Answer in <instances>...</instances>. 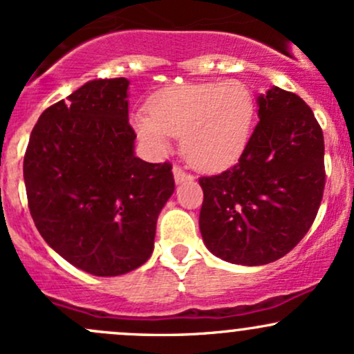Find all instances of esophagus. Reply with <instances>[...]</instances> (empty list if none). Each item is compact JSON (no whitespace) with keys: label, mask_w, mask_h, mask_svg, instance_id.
<instances>
[{"label":"esophagus","mask_w":354,"mask_h":354,"mask_svg":"<svg viewBox=\"0 0 354 354\" xmlns=\"http://www.w3.org/2000/svg\"><path fill=\"white\" fill-rule=\"evenodd\" d=\"M173 174H174V181H176V183H183V181H188L193 178L192 174L186 173L183 168H180V166H174Z\"/></svg>","instance_id":"obj_1"}]
</instances>
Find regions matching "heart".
Segmentation results:
<instances>
[{
    "label": "heart",
    "instance_id": "heart-1",
    "mask_svg": "<svg viewBox=\"0 0 354 354\" xmlns=\"http://www.w3.org/2000/svg\"><path fill=\"white\" fill-rule=\"evenodd\" d=\"M255 118L250 88L239 80L178 85L151 100L149 115L136 118L139 136L166 151L181 136L186 159L200 169L234 165L245 149Z\"/></svg>",
    "mask_w": 354,
    "mask_h": 354
}]
</instances>
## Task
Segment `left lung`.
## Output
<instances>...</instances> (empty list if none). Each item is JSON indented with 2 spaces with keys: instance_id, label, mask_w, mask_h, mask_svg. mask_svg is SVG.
<instances>
[{
  "instance_id": "1",
  "label": "left lung",
  "mask_w": 354,
  "mask_h": 354,
  "mask_svg": "<svg viewBox=\"0 0 354 354\" xmlns=\"http://www.w3.org/2000/svg\"><path fill=\"white\" fill-rule=\"evenodd\" d=\"M257 102L259 124L239 162L198 180L205 245L240 266L289 254L316 218L326 183L324 138L308 104L279 87Z\"/></svg>"
}]
</instances>
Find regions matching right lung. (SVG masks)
I'll use <instances>...</instances> for the list:
<instances>
[{"instance_id": "add662e5", "label": "right lung", "mask_w": 354, "mask_h": 354, "mask_svg": "<svg viewBox=\"0 0 354 354\" xmlns=\"http://www.w3.org/2000/svg\"><path fill=\"white\" fill-rule=\"evenodd\" d=\"M129 80H91L45 109L23 159L38 232L88 274L138 269L154 248L158 215L174 192L171 165L134 154Z\"/></svg>"}]
</instances>
